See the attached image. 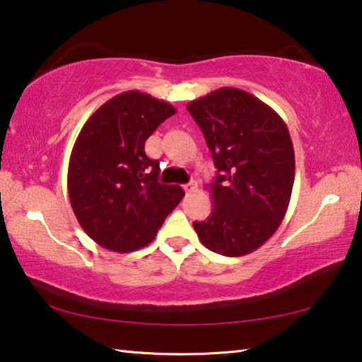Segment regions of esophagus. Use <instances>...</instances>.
<instances>
[{
    "label": "esophagus",
    "mask_w": 362,
    "mask_h": 362,
    "mask_svg": "<svg viewBox=\"0 0 362 362\" xmlns=\"http://www.w3.org/2000/svg\"><path fill=\"white\" fill-rule=\"evenodd\" d=\"M196 187H198V182L192 180V182H188V183H185V185H183V189H185L187 193H192V192H194Z\"/></svg>",
    "instance_id": "obj_1"
}]
</instances>
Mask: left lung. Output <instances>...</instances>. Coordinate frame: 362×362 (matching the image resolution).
Listing matches in <instances>:
<instances>
[{
  "label": "left lung",
  "instance_id": "8db88e82",
  "mask_svg": "<svg viewBox=\"0 0 362 362\" xmlns=\"http://www.w3.org/2000/svg\"><path fill=\"white\" fill-rule=\"evenodd\" d=\"M204 134L217 168L207 189L211 216L193 222L212 252H254L279 228L289 206L296 156L283 118L255 95L220 88L187 105Z\"/></svg>",
  "mask_w": 362,
  "mask_h": 362
}]
</instances>
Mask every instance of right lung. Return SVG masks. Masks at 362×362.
<instances>
[{"label":"right lung","instance_id":"1","mask_svg":"<svg viewBox=\"0 0 362 362\" xmlns=\"http://www.w3.org/2000/svg\"><path fill=\"white\" fill-rule=\"evenodd\" d=\"M175 115L170 103L140 90L115 95L90 115L73 145L69 196L81 228L102 247L148 246L185 192L158 182L159 163L145 140Z\"/></svg>","mask_w":362,"mask_h":362}]
</instances>
